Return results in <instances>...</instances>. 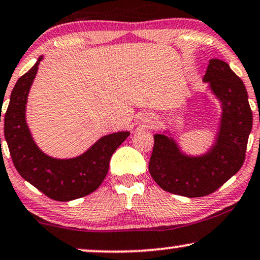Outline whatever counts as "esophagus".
I'll list each match as a JSON object with an SVG mask.
<instances>
[{
	"label": "esophagus",
	"instance_id": "34e87169",
	"mask_svg": "<svg viewBox=\"0 0 260 260\" xmlns=\"http://www.w3.org/2000/svg\"><path fill=\"white\" fill-rule=\"evenodd\" d=\"M154 123V119L153 117H146L143 119V124H144V127H149L151 124Z\"/></svg>",
	"mask_w": 260,
	"mask_h": 260
}]
</instances>
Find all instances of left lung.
Masks as SVG:
<instances>
[{"label":"left lung","instance_id":"1","mask_svg":"<svg viewBox=\"0 0 260 260\" xmlns=\"http://www.w3.org/2000/svg\"><path fill=\"white\" fill-rule=\"evenodd\" d=\"M203 80L222 104L216 142L202 156H187L173 138L156 134L149 161L151 178L162 190L190 198L208 196L238 173L253 120L244 82L227 63L209 60Z\"/></svg>","mask_w":260,"mask_h":260}]
</instances>
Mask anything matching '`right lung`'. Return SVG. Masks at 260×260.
I'll use <instances>...</instances> for the list:
<instances>
[{
  "mask_svg": "<svg viewBox=\"0 0 260 260\" xmlns=\"http://www.w3.org/2000/svg\"><path fill=\"white\" fill-rule=\"evenodd\" d=\"M42 58L20 77L12 90L5 114V137L13 164L23 179L51 200L68 202L85 197L100 186L109 172L111 156L130 133L106 135L74 159H53L44 154L33 141L25 117L27 96Z\"/></svg>",
  "mask_w": 260,
  "mask_h": 260,
  "instance_id": "1",
  "label": "right lung"
}]
</instances>
